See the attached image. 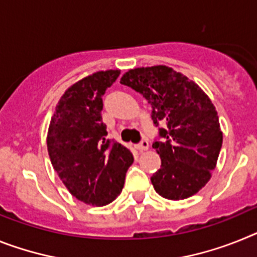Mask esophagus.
I'll use <instances>...</instances> for the list:
<instances>
[{
	"label": "esophagus",
	"instance_id": "obj_1",
	"mask_svg": "<svg viewBox=\"0 0 257 257\" xmlns=\"http://www.w3.org/2000/svg\"><path fill=\"white\" fill-rule=\"evenodd\" d=\"M136 149H137V150H140V151L147 150V149H149V142H147L146 140H142L140 144L136 145Z\"/></svg>",
	"mask_w": 257,
	"mask_h": 257
}]
</instances>
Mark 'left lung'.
<instances>
[{"mask_svg":"<svg viewBox=\"0 0 257 257\" xmlns=\"http://www.w3.org/2000/svg\"><path fill=\"white\" fill-rule=\"evenodd\" d=\"M121 84L141 93L151 104L155 125L166 122L164 140L153 147L162 167L151 177L163 198L186 199L206 186L222 146L217 111L198 84L167 66L140 67L122 75Z\"/></svg>","mask_w":257,"mask_h":257,"instance_id":"obj_1","label":"left lung"}]
</instances>
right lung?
Wrapping results in <instances>:
<instances>
[{
  "mask_svg": "<svg viewBox=\"0 0 257 257\" xmlns=\"http://www.w3.org/2000/svg\"><path fill=\"white\" fill-rule=\"evenodd\" d=\"M120 70L98 71L64 91L48 131L49 156L59 178L76 199L106 206L120 195L133 163L131 150L106 138L102 95Z\"/></svg>",
  "mask_w": 257,
  "mask_h": 257,
  "instance_id": "1",
  "label": "right lung"
}]
</instances>
